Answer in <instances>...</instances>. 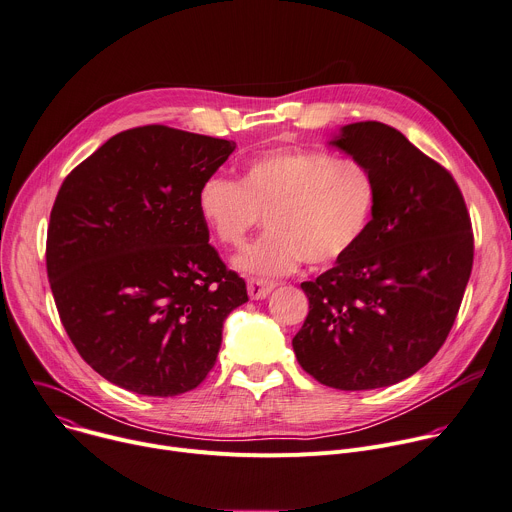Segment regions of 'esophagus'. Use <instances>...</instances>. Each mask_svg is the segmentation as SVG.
Segmentation results:
<instances>
[{
	"mask_svg": "<svg viewBox=\"0 0 512 512\" xmlns=\"http://www.w3.org/2000/svg\"><path fill=\"white\" fill-rule=\"evenodd\" d=\"M273 288H275V282L265 280V277H251L249 284H247V292L253 300H263Z\"/></svg>",
	"mask_w": 512,
	"mask_h": 512,
	"instance_id": "34e87169",
	"label": "esophagus"
}]
</instances>
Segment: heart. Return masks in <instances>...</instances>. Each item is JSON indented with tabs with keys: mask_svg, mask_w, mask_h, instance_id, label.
I'll list each match as a JSON object with an SVG mask.
<instances>
[{
	"mask_svg": "<svg viewBox=\"0 0 512 512\" xmlns=\"http://www.w3.org/2000/svg\"><path fill=\"white\" fill-rule=\"evenodd\" d=\"M374 204L376 179L363 161L306 149L261 153L241 181L216 173L198 190L200 216L226 247H241L265 214V235L237 257L255 275L337 261L363 237Z\"/></svg>",
	"mask_w": 512,
	"mask_h": 512,
	"instance_id": "heart-1",
	"label": "heart"
}]
</instances>
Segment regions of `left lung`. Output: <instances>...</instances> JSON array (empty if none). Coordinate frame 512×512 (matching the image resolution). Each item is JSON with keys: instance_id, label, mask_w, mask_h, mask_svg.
<instances>
[{"instance_id": "left-lung-1", "label": "left lung", "mask_w": 512, "mask_h": 512, "mask_svg": "<svg viewBox=\"0 0 512 512\" xmlns=\"http://www.w3.org/2000/svg\"><path fill=\"white\" fill-rule=\"evenodd\" d=\"M333 145L374 173L376 204L355 247L300 284L310 310L292 347L320 384L374 390L445 343L472 273V220L453 175L396 128L347 124Z\"/></svg>"}]
</instances>
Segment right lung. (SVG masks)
Instances as JSON below:
<instances>
[{"mask_svg": "<svg viewBox=\"0 0 512 512\" xmlns=\"http://www.w3.org/2000/svg\"><path fill=\"white\" fill-rule=\"evenodd\" d=\"M235 147L136 126L61 185L46 232L53 298L83 361L124 390L167 398L200 386L224 318L249 300L198 210L202 181Z\"/></svg>", "mask_w": 512, "mask_h": 512, "instance_id": "obj_1", "label": "right lung"}]
</instances>
